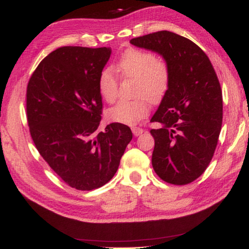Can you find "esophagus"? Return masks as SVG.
Here are the masks:
<instances>
[{"label": "esophagus", "instance_id": "34e87169", "mask_svg": "<svg viewBox=\"0 0 249 249\" xmlns=\"http://www.w3.org/2000/svg\"><path fill=\"white\" fill-rule=\"evenodd\" d=\"M132 132H133V134L135 136H139V135H141L142 133L144 132V129L143 128H141V127H133L132 128Z\"/></svg>", "mask_w": 249, "mask_h": 249}]
</instances>
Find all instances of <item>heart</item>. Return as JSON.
Returning <instances> with one entry per match:
<instances>
[{
	"mask_svg": "<svg viewBox=\"0 0 249 249\" xmlns=\"http://www.w3.org/2000/svg\"><path fill=\"white\" fill-rule=\"evenodd\" d=\"M115 71L124 78H135L133 94L136 98L121 100L107 110L115 123L134 126L148 115V100L156 103L167 93L171 84V68L161 57L140 49H128L121 55ZM98 90L102 97L113 103L118 95V77L112 69L105 68L98 75Z\"/></svg>",
	"mask_w": 249,
	"mask_h": 249,
	"instance_id": "1",
	"label": "heart"
}]
</instances>
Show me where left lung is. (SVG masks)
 <instances>
[{
	"label": "left lung",
	"instance_id": "1",
	"mask_svg": "<svg viewBox=\"0 0 249 249\" xmlns=\"http://www.w3.org/2000/svg\"><path fill=\"white\" fill-rule=\"evenodd\" d=\"M171 68V84L151 122L154 171L173 185H186L210 165L223 122L222 89L210 58L194 42L168 31L131 39Z\"/></svg>",
	"mask_w": 249,
	"mask_h": 249
}]
</instances>
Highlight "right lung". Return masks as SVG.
Instances as JSON below:
<instances>
[{
  "label": "right lung",
  "mask_w": 249,
  "mask_h": 249,
  "mask_svg": "<svg viewBox=\"0 0 249 249\" xmlns=\"http://www.w3.org/2000/svg\"><path fill=\"white\" fill-rule=\"evenodd\" d=\"M109 47L63 46L42 60L26 89V117L38 153L69 186L92 191L113 178L133 134L112 123L98 132V75Z\"/></svg>",
  "instance_id": "add662e5"
}]
</instances>
